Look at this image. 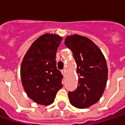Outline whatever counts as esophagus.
<instances>
[{
    "mask_svg": "<svg viewBox=\"0 0 125 125\" xmlns=\"http://www.w3.org/2000/svg\"><path fill=\"white\" fill-rule=\"evenodd\" d=\"M62 75H63L64 76L66 75V71H65V70H63L62 71Z\"/></svg>",
    "mask_w": 125,
    "mask_h": 125,
    "instance_id": "esophagus-1",
    "label": "esophagus"
}]
</instances>
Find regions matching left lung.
I'll list each match as a JSON object with an SVG mask.
<instances>
[{"instance_id": "8db88e82", "label": "left lung", "mask_w": 125, "mask_h": 125, "mask_svg": "<svg viewBox=\"0 0 125 125\" xmlns=\"http://www.w3.org/2000/svg\"><path fill=\"white\" fill-rule=\"evenodd\" d=\"M65 44L72 51L79 82L76 90L68 94L71 104L85 108L97 103L102 96L108 79L105 57L91 40L79 35L66 37Z\"/></svg>"}]
</instances>
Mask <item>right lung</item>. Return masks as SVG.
<instances>
[{"mask_svg":"<svg viewBox=\"0 0 125 125\" xmlns=\"http://www.w3.org/2000/svg\"><path fill=\"white\" fill-rule=\"evenodd\" d=\"M62 40L46 33L30 46L21 65V79L27 95L38 104L50 105L62 88V75L56 67V52Z\"/></svg>","mask_w":125,"mask_h":125,"instance_id":"add662e5","label":"right lung"}]
</instances>
